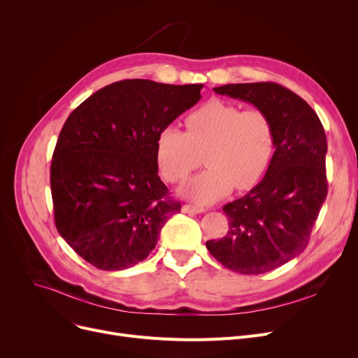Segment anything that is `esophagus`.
Instances as JSON below:
<instances>
[{
	"instance_id": "obj_1",
	"label": "esophagus",
	"mask_w": 358,
	"mask_h": 358,
	"mask_svg": "<svg viewBox=\"0 0 358 358\" xmlns=\"http://www.w3.org/2000/svg\"><path fill=\"white\" fill-rule=\"evenodd\" d=\"M206 209L203 206H197V204H184L182 206V212L184 213H192V215H197V213H203Z\"/></svg>"
}]
</instances>
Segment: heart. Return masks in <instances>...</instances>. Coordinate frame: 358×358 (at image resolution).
<instances>
[{"label": "heart", "mask_w": 358, "mask_h": 358, "mask_svg": "<svg viewBox=\"0 0 358 358\" xmlns=\"http://www.w3.org/2000/svg\"><path fill=\"white\" fill-rule=\"evenodd\" d=\"M187 130L164 129L157 141L159 171L180 182L203 162L204 171L187 182L181 194L196 203H212L232 187L245 190L266 173L274 149L270 119L259 110L213 100L192 111Z\"/></svg>", "instance_id": "obj_1"}]
</instances>
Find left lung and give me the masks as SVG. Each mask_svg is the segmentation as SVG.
<instances>
[{
    "mask_svg": "<svg viewBox=\"0 0 358 358\" xmlns=\"http://www.w3.org/2000/svg\"><path fill=\"white\" fill-rule=\"evenodd\" d=\"M254 104L270 119L274 155L259 184L223 206L229 231L206 242L209 252L239 274H262L303 252L328 194L327 136L313 108L275 83L213 88Z\"/></svg>",
    "mask_w": 358,
    "mask_h": 358,
    "instance_id": "obj_1",
    "label": "left lung"
}]
</instances>
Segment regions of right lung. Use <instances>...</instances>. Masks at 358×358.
I'll use <instances>...</instances> for the list:
<instances>
[{
    "instance_id": "1",
    "label": "right lung",
    "mask_w": 358,
    "mask_h": 358,
    "mask_svg": "<svg viewBox=\"0 0 358 358\" xmlns=\"http://www.w3.org/2000/svg\"><path fill=\"white\" fill-rule=\"evenodd\" d=\"M201 88L123 80L94 92L66 119L50 164L55 224L91 266L116 271L138 264L181 210L158 177L157 141L201 99Z\"/></svg>"
}]
</instances>
